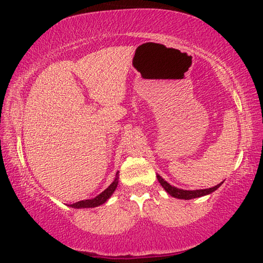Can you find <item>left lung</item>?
<instances>
[{
  "instance_id": "obj_1",
  "label": "left lung",
  "mask_w": 263,
  "mask_h": 263,
  "mask_svg": "<svg viewBox=\"0 0 263 263\" xmlns=\"http://www.w3.org/2000/svg\"><path fill=\"white\" fill-rule=\"evenodd\" d=\"M158 181L160 182V184L162 185V188L167 191V193L173 196V197L179 198V199H193V198H197V197H202V196H205L213 193V191L217 190L219 186L221 185V183L217 184L212 188L209 189H199V190H183V189H179L176 186H173L168 183L167 181H164L161 176L157 175Z\"/></svg>"
}]
</instances>
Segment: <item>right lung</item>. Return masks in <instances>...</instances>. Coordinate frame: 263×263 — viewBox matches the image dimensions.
Segmentation results:
<instances>
[{
  "mask_svg": "<svg viewBox=\"0 0 263 263\" xmlns=\"http://www.w3.org/2000/svg\"><path fill=\"white\" fill-rule=\"evenodd\" d=\"M117 184H118V173L116 174V179L115 181L111 183L108 188H106L104 191H102L100 195H97L95 198L92 199H84V201H80L77 203H73L70 204L69 206L75 208V209H84V208H95V206H99L101 204L105 203L108 199L111 197V195L115 193L116 188H117Z\"/></svg>",
  "mask_w": 263,
  "mask_h": 263,
  "instance_id": "add662e5",
  "label": "right lung"
}]
</instances>
